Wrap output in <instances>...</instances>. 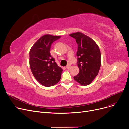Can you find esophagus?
Listing matches in <instances>:
<instances>
[{
	"label": "esophagus",
	"instance_id": "esophagus-1",
	"mask_svg": "<svg viewBox=\"0 0 129 129\" xmlns=\"http://www.w3.org/2000/svg\"><path fill=\"white\" fill-rule=\"evenodd\" d=\"M71 67V65H67L66 66V68H67V69H69V68H70Z\"/></svg>",
	"mask_w": 129,
	"mask_h": 129
}]
</instances>
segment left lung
<instances>
[{
	"instance_id": "8db88e82",
	"label": "left lung",
	"mask_w": 129,
	"mask_h": 129,
	"mask_svg": "<svg viewBox=\"0 0 129 129\" xmlns=\"http://www.w3.org/2000/svg\"><path fill=\"white\" fill-rule=\"evenodd\" d=\"M78 45L77 52L79 74L74 79L82 85H89L98 74L101 66V52L96 43L80 32L70 35Z\"/></svg>"
}]
</instances>
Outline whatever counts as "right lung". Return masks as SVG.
I'll use <instances>...</instances> for the list:
<instances>
[{
	"label": "right lung",
	"instance_id": "obj_1",
	"mask_svg": "<svg viewBox=\"0 0 129 129\" xmlns=\"http://www.w3.org/2000/svg\"><path fill=\"white\" fill-rule=\"evenodd\" d=\"M60 36L45 35L32 46L29 52V64L33 75L44 86H53L60 80L63 71L50 54L52 43Z\"/></svg>",
	"mask_w": 129,
	"mask_h": 129
}]
</instances>
